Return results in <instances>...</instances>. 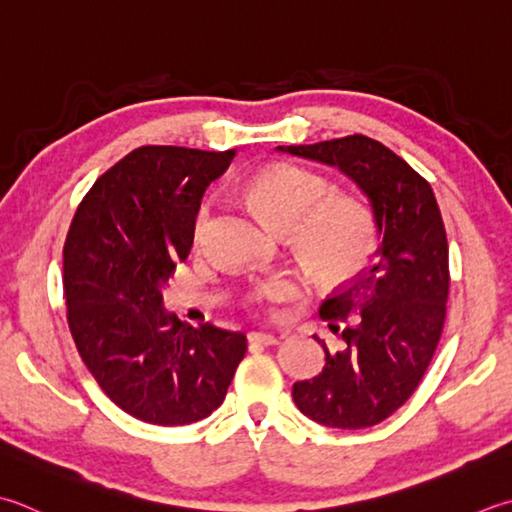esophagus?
Segmentation results:
<instances>
[{
    "label": "esophagus",
    "mask_w": 512,
    "mask_h": 512,
    "mask_svg": "<svg viewBox=\"0 0 512 512\" xmlns=\"http://www.w3.org/2000/svg\"><path fill=\"white\" fill-rule=\"evenodd\" d=\"M248 342H250V344L275 346V344H279V337H275V335H268V333H250V335H248Z\"/></svg>",
    "instance_id": "obj_1"
}]
</instances>
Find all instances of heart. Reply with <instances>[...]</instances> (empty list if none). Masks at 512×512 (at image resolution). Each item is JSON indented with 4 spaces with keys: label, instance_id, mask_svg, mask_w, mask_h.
<instances>
[{
    "label": "heart",
    "instance_id": "b5f03b06",
    "mask_svg": "<svg viewBox=\"0 0 512 512\" xmlns=\"http://www.w3.org/2000/svg\"><path fill=\"white\" fill-rule=\"evenodd\" d=\"M322 175L299 166H273L246 184V197L270 224L293 230V246L304 264L326 282H344L362 270L377 242L373 208L362 195L335 190ZM215 202L204 199L193 224L195 246H204L213 228ZM299 282L290 273L259 279L246 293V306L275 315L297 297Z\"/></svg>",
    "mask_w": 512,
    "mask_h": 512
}]
</instances>
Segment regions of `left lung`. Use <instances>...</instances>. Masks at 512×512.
Wrapping results in <instances>:
<instances>
[{"instance_id": "obj_1", "label": "left lung", "mask_w": 512, "mask_h": 512, "mask_svg": "<svg viewBox=\"0 0 512 512\" xmlns=\"http://www.w3.org/2000/svg\"><path fill=\"white\" fill-rule=\"evenodd\" d=\"M277 148L337 166L373 206L382 235L373 264L319 306L339 348L317 339L326 364L317 377L295 382L293 399L328 428L375 426L415 393L444 330L450 270L435 193L413 166L366 135Z\"/></svg>"}]
</instances>
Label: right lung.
<instances>
[{"label":"right lung","mask_w":512,"mask_h":512,"mask_svg":"<svg viewBox=\"0 0 512 512\" xmlns=\"http://www.w3.org/2000/svg\"><path fill=\"white\" fill-rule=\"evenodd\" d=\"M235 150L142 146L79 204L64 244L70 335L99 388L124 413L186 426L224 402L246 335L199 328L164 310L162 288L193 248L204 190Z\"/></svg>","instance_id":"right-lung-1"}]
</instances>
